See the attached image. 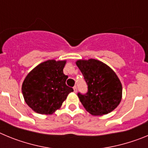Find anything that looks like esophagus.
<instances>
[{
	"label": "esophagus",
	"instance_id": "obj_1",
	"mask_svg": "<svg viewBox=\"0 0 148 148\" xmlns=\"http://www.w3.org/2000/svg\"><path fill=\"white\" fill-rule=\"evenodd\" d=\"M73 90H74V92H77V87H76V86H74V87H73Z\"/></svg>",
	"mask_w": 148,
	"mask_h": 148
}]
</instances>
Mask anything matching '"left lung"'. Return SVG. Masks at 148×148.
<instances>
[{
  "label": "left lung",
  "mask_w": 148,
  "mask_h": 148,
  "mask_svg": "<svg viewBox=\"0 0 148 148\" xmlns=\"http://www.w3.org/2000/svg\"><path fill=\"white\" fill-rule=\"evenodd\" d=\"M75 64L88 85L87 94L78 93L86 110L92 116H103L114 110L122 99V85L116 73L96 59H78Z\"/></svg>",
  "instance_id": "obj_1"
}]
</instances>
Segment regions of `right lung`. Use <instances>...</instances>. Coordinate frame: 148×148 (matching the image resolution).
Masks as SVG:
<instances>
[{
	"mask_svg": "<svg viewBox=\"0 0 148 148\" xmlns=\"http://www.w3.org/2000/svg\"><path fill=\"white\" fill-rule=\"evenodd\" d=\"M66 60H48L33 68L22 84V94L27 105L35 113L51 115L60 109L73 89L66 86L64 74Z\"/></svg>",
	"mask_w": 148,
	"mask_h": 148,
	"instance_id": "add662e5",
	"label": "right lung"
}]
</instances>
